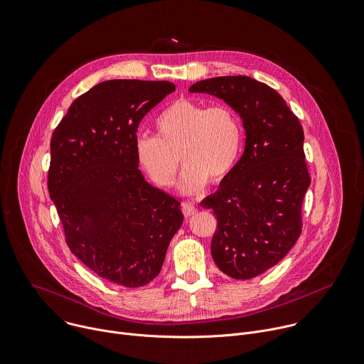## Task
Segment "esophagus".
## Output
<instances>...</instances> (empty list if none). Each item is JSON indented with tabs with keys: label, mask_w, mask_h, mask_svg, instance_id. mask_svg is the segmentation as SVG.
Here are the masks:
<instances>
[{
	"label": "esophagus",
	"mask_w": 364,
	"mask_h": 364,
	"mask_svg": "<svg viewBox=\"0 0 364 364\" xmlns=\"http://www.w3.org/2000/svg\"><path fill=\"white\" fill-rule=\"evenodd\" d=\"M182 212L188 218V216H192L193 213H196V208L192 202H183L182 203Z\"/></svg>",
	"instance_id": "34e87169"
}]
</instances>
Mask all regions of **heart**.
Masks as SVG:
<instances>
[{
	"label": "heart",
	"mask_w": 364,
	"mask_h": 364,
	"mask_svg": "<svg viewBox=\"0 0 364 364\" xmlns=\"http://www.w3.org/2000/svg\"><path fill=\"white\" fill-rule=\"evenodd\" d=\"M155 136L136 141L143 172L159 188L173 185L179 159L185 165L179 191L200 192L209 182H221L234 169L242 146L238 116L227 106L208 107L192 99H178L155 120Z\"/></svg>",
	"instance_id": "obj_1"
}]
</instances>
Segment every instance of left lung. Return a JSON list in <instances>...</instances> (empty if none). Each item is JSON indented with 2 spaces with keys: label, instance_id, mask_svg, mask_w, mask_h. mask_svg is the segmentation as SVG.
<instances>
[{
  "label": "left lung",
  "instance_id": "1",
  "mask_svg": "<svg viewBox=\"0 0 364 364\" xmlns=\"http://www.w3.org/2000/svg\"><path fill=\"white\" fill-rule=\"evenodd\" d=\"M189 92L223 99L242 119L245 151L200 206L218 223L210 242L218 268L235 279L254 278L278 264L301 234L311 182L303 127L274 89L247 76L200 80Z\"/></svg>",
  "mask_w": 364,
  "mask_h": 364
}]
</instances>
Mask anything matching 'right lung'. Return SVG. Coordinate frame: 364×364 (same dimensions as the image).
Returning <instances> with one entry per match:
<instances>
[{
  "label": "right lung",
  "mask_w": 364,
  "mask_h": 364,
  "mask_svg": "<svg viewBox=\"0 0 364 364\" xmlns=\"http://www.w3.org/2000/svg\"><path fill=\"white\" fill-rule=\"evenodd\" d=\"M175 92L171 82L107 80L77 97L55 127L48 192L65 242L99 277L129 288L151 282L181 228V202L144 181L137 126Z\"/></svg>",
  "instance_id": "1"
}]
</instances>
